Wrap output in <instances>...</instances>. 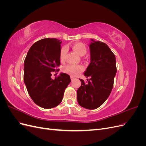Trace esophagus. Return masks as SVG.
Instances as JSON below:
<instances>
[{
	"instance_id": "34e87169",
	"label": "esophagus",
	"mask_w": 146,
	"mask_h": 146,
	"mask_svg": "<svg viewBox=\"0 0 146 146\" xmlns=\"http://www.w3.org/2000/svg\"><path fill=\"white\" fill-rule=\"evenodd\" d=\"M74 77H70V80H71V81H72L73 80H74Z\"/></svg>"
}]
</instances>
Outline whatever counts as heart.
I'll list each match as a JSON object with an SVG mask.
<instances>
[{"mask_svg":"<svg viewBox=\"0 0 146 146\" xmlns=\"http://www.w3.org/2000/svg\"><path fill=\"white\" fill-rule=\"evenodd\" d=\"M73 49L76 51L77 54L83 56L86 54L87 48L85 44L81 42H77L74 44L72 46ZM67 48L66 47H63L60 53V58L61 61H64L65 56L67 53ZM83 66L80 64H69L68 66H65L64 68V72L69 74L70 76H72L74 77L77 76L78 75L80 74L82 71L83 70Z\"/></svg>","mask_w":146,"mask_h":146,"instance_id":"b5f03b06","label":"heart"}]
</instances>
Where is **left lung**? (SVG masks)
<instances>
[{"mask_svg": "<svg viewBox=\"0 0 146 146\" xmlns=\"http://www.w3.org/2000/svg\"><path fill=\"white\" fill-rule=\"evenodd\" d=\"M91 61L84 72L90 77L88 83L80 79L82 85L77 90V101L81 107L94 110L99 107L111 93L116 74V57L105 43L91 39Z\"/></svg>", "mask_w": 146, "mask_h": 146, "instance_id": "8db88e82", "label": "left lung"}]
</instances>
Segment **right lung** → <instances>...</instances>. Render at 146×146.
I'll return each instance as SVG.
<instances>
[{
  "mask_svg": "<svg viewBox=\"0 0 146 146\" xmlns=\"http://www.w3.org/2000/svg\"><path fill=\"white\" fill-rule=\"evenodd\" d=\"M61 41L44 38L32 46L25 57L24 81L34 102L43 108H52L62 101L64 90L70 82L67 74L52 79V72L58 70Z\"/></svg>",
  "mask_w": 146,
  "mask_h": 146,
  "instance_id": "obj_1",
  "label": "right lung"
}]
</instances>
